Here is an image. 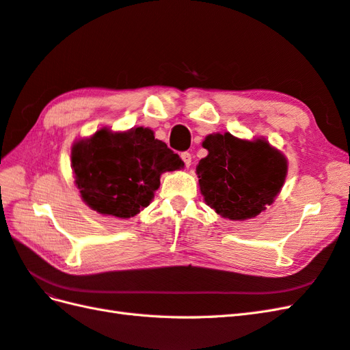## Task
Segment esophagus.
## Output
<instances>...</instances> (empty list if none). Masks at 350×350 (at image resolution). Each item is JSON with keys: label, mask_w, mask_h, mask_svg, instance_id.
Wrapping results in <instances>:
<instances>
[{"label": "esophagus", "mask_w": 350, "mask_h": 350, "mask_svg": "<svg viewBox=\"0 0 350 350\" xmlns=\"http://www.w3.org/2000/svg\"><path fill=\"white\" fill-rule=\"evenodd\" d=\"M181 159H183V161H184V163H185V166H187V167H189V166L191 165V154H190L189 151L183 152V154H181Z\"/></svg>", "instance_id": "34e87169"}]
</instances>
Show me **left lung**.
Wrapping results in <instances>:
<instances>
[{"label": "left lung", "instance_id": "1", "mask_svg": "<svg viewBox=\"0 0 350 350\" xmlns=\"http://www.w3.org/2000/svg\"><path fill=\"white\" fill-rule=\"evenodd\" d=\"M208 156L196 166L204 203L218 215L245 221L275 202L288 172L282 151L266 138L241 139L232 133H211L202 142Z\"/></svg>", "mask_w": 350, "mask_h": 350}]
</instances>
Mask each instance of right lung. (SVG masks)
<instances>
[{
	"mask_svg": "<svg viewBox=\"0 0 350 350\" xmlns=\"http://www.w3.org/2000/svg\"><path fill=\"white\" fill-rule=\"evenodd\" d=\"M184 167L180 156L148 127H100L72 144L71 169L83 202L100 215L131 218L147 208L160 175Z\"/></svg>",
	"mask_w": 350,
	"mask_h": 350,
	"instance_id": "add662e5",
	"label": "right lung"
}]
</instances>
